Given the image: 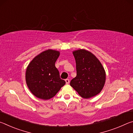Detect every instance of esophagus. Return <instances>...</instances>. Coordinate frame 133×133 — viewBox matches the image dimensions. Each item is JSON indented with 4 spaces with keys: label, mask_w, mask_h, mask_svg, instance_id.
<instances>
[{
    "label": "esophagus",
    "mask_w": 133,
    "mask_h": 133,
    "mask_svg": "<svg viewBox=\"0 0 133 133\" xmlns=\"http://www.w3.org/2000/svg\"><path fill=\"white\" fill-rule=\"evenodd\" d=\"M65 81H66V84H69V82H70V80H69V79H68V78H67V79L65 80Z\"/></svg>",
    "instance_id": "esophagus-1"
}]
</instances>
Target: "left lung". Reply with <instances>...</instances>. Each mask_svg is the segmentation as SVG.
Listing matches in <instances>:
<instances>
[{
	"instance_id": "8db88e82",
	"label": "left lung",
	"mask_w": 133,
	"mask_h": 133,
	"mask_svg": "<svg viewBox=\"0 0 133 133\" xmlns=\"http://www.w3.org/2000/svg\"><path fill=\"white\" fill-rule=\"evenodd\" d=\"M77 76L70 85L84 98H89L100 93L105 81L102 64L93 54L84 49L73 51Z\"/></svg>"
}]
</instances>
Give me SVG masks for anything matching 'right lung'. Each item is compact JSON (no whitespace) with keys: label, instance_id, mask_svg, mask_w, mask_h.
I'll return each instance as SVG.
<instances>
[{"label":"right lung","instance_id":"add662e5","mask_svg":"<svg viewBox=\"0 0 133 133\" xmlns=\"http://www.w3.org/2000/svg\"><path fill=\"white\" fill-rule=\"evenodd\" d=\"M59 55L58 51L46 50L36 56L27 67V85L37 98L48 100L53 97L66 83L55 66Z\"/></svg>","mask_w":133,"mask_h":133}]
</instances>
